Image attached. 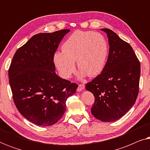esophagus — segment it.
<instances>
[{
    "instance_id": "1",
    "label": "esophagus",
    "mask_w": 150,
    "mask_h": 150,
    "mask_svg": "<svg viewBox=\"0 0 150 150\" xmlns=\"http://www.w3.org/2000/svg\"><path fill=\"white\" fill-rule=\"evenodd\" d=\"M84 89H85V85L81 84V85H79V87L77 88V91H83Z\"/></svg>"
}]
</instances>
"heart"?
Instances as JSON below:
<instances>
[{
	"label": "heart",
	"mask_w": 150,
	"mask_h": 150,
	"mask_svg": "<svg viewBox=\"0 0 150 150\" xmlns=\"http://www.w3.org/2000/svg\"><path fill=\"white\" fill-rule=\"evenodd\" d=\"M108 54L107 42L101 34L76 30L63 43L62 52L54 53V62L64 79L74 72L76 61L81 77H94L103 71Z\"/></svg>",
	"instance_id": "1"
}]
</instances>
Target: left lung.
<instances>
[{
  "mask_svg": "<svg viewBox=\"0 0 150 150\" xmlns=\"http://www.w3.org/2000/svg\"><path fill=\"white\" fill-rule=\"evenodd\" d=\"M108 39L109 53L100 75L86 85L95 97L91 113L102 122L122 117L136 102L140 79V62L132 47L108 28H101Z\"/></svg>",
  "mask_w": 150,
  "mask_h": 150,
  "instance_id": "8db88e82",
  "label": "left lung"
}]
</instances>
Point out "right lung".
Here are the masks:
<instances>
[{"label":"right lung","instance_id":"1","mask_svg":"<svg viewBox=\"0 0 150 150\" xmlns=\"http://www.w3.org/2000/svg\"><path fill=\"white\" fill-rule=\"evenodd\" d=\"M69 29L39 33L18 49L9 69L14 103L26 120L40 126L58 122L66 110L65 102L78 85L55 72L54 54Z\"/></svg>","mask_w":150,"mask_h":150}]
</instances>
